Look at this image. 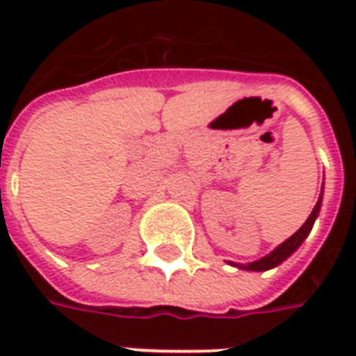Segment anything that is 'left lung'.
I'll return each mask as SVG.
<instances>
[{
    "mask_svg": "<svg viewBox=\"0 0 356 356\" xmlns=\"http://www.w3.org/2000/svg\"><path fill=\"white\" fill-rule=\"evenodd\" d=\"M321 208H322V193L321 196H318V202L314 204L313 211H311V216L307 217V221L303 225H301V229H299L298 232H293L290 238L284 240L280 246H276L270 254H267L265 257H261V259H257V261H252V263H232L229 261L232 265V267L236 268H244V270H254V273H263V270H268V268H275L278 267L280 263L286 261L288 257H290L296 250H298L301 244H303V240L309 236V232H311V229H313L314 221H316V217H318V213H321Z\"/></svg>",
    "mask_w": 356,
    "mask_h": 356,
    "instance_id": "1",
    "label": "left lung"
}]
</instances>
